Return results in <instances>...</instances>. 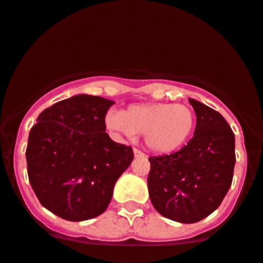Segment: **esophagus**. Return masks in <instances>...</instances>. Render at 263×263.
<instances>
[{"label":"esophagus","mask_w":263,"mask_h":263,"mask_svg":"<svg viewBox=\"0 0 263 263\" xmlns=\"http://www.w3.org/2000/svg\"><path fill=\"white\" fill-rule=\"evenodd\" d=\"M134 155L135 157H146V155L142 151H140V149H134Z\"/></svg>","instance_id":"1"}]
</instances>
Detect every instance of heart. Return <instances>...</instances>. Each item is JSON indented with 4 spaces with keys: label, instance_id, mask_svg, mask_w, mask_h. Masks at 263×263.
I'll return each instance as SVG.
<instances>
[{
    "label": "heart",
    "instance_id": "b5f03b06",
    "mask_svg": "<svg viewBox=\"0 0 263 263\" xmlns=\"http://www.w3.org/2000/svg\"><path fill=\"white\" fill-rule=\"evenodd\" d=\"M106 126L129 138L145 135L146 146L151 151L168 155L191 140L196 128V114L189 106L177 103L132 105L122 112H108Z\"/></svg>",
    "mask_w": 263,
    "mask_h": 263
}]
</instances>
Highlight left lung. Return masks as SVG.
Here are the masks:
<instances>
[{"label": "left lung", "instance_id": "left-lung-1", "mask_svg": "<svg viewBox=\"0 0 263 263\" xmlns=\"http://www.w3.org/2000/svg\"><path fill=\"white\" fill-rule=\"evenodd\" d=\"M196 114L193 137L180 151L149 157L147 184L160 215L181 223L203 220L229 192L235 168V135L221 114L190 99Z\"/></svg>", "mask_w": 263, "mask_h": 263}]
</instances>
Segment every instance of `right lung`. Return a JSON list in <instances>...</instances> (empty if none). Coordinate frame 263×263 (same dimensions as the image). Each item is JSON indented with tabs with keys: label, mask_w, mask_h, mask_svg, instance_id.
Returning a JSON list of instances; mask_svg holds the SVG:
<instances>
[{
	"label": "right lung",
	"mask_w": 263,
	"mask_h": 263,
	"mask_svg": "<svg viewBox=\"0 0 263 263\" xmlns=\"http://www.w3.org/2000/svg\"><path fill=\"white\" fill-rule=\"evenodd\" d=\"M114 101L77 95L43 109L30 131L26 160L43 207L67 221L97 217L107 209L116 181L134 160L129 146L106 134Z\"/></svg>",
	"instance_id": "add662e5"
}]
</instances>
